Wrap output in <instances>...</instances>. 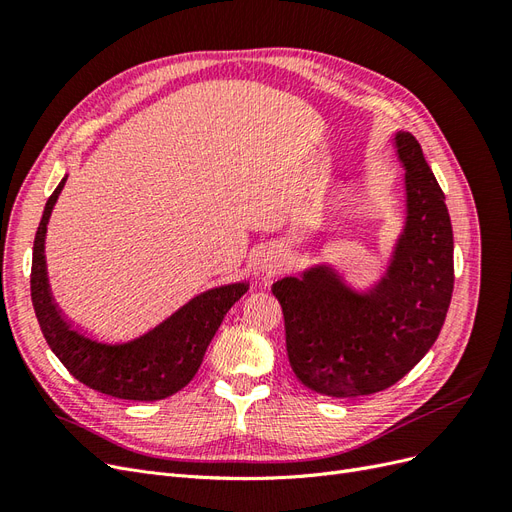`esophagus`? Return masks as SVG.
Masks as SVG:
<instances>
[{"label":"esophagus","instance_id":"obj_1","mask_svg":"<svg viewBox=\"0 0 512 512\" xmlns=\"http://www.w3.org/2000/svg\"><path fill=\"white\" fill-rule=\"evenodd\" d=\"M284 262H286L284 254H280L277 250H267L258 260V269L262 275H275L277 271H282Z\"/></svg>","mask_w":512,"mask_h":512}]
</instances>
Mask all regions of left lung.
<instances>
[{
  "instance_id": "obj_1",
  "label": "left lung",
  "mask_w": 512,
  "mask_h": 512,
  "mask_svg": "<svg viewBox=\"0 0 512 512\" xmlns=\"http://www.w3.org/2000/svg\"><path fill=\"white\" fill-rule=\"evenodd\" d=\"M406 168V224L389 269L367 292L329 265L273 284L290 367L307 389L361 397L389 389L436 342L453 297V226L444 192L410 132L395 134Z\"/></svg>"
}]
</instances>
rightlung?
<instances>
[{"label":"right lung","instance_id":"add662e5","mask_svg":"<svg viewBox=\"0 0 512 512\" xmlns=\"http://www.w3.org/2000/svg\"><path fill=\"white\" fill-rule=\"evenodd\" d=\"M66 179L59 181L46 200L34 239L32 303L46 344L76 380L98 393L132 401H158L175 395L196 376L226 312L250 284L239 282L200 292L156 329L126 344H104L81 333L57 309L44 260L46 224Z\"/></svg>","mask_w":512,"mask_h":512}]
</instances>
